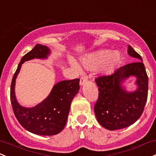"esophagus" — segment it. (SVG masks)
Masks as SVG:
<instances>
[{
	"label": "esophagus",
	"instance_id": "esophagus-1",
	"mask_svg": "<svg viewBox=\"0 0 156 156\" xmlns=\"http://www.w3.org/2000/svg\"><path fill=\"white\" fill-rule=\"evenodd\" d=\"M87 81V78L86 76H82L81 78V81H80V85L82 86V85L84 84Z\"/></svg>",
	"mask_w": 156,
	"mask_h": 156
}]
</instances>
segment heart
I'll list each match as a JSON object with an SVG mask.
<instances>
[{
  "label": "heart",
  "instance_id": "heart-1",
  "mask_svg": "<svg viewBox=\"0 0 156 156\" xmlns=\"http://www.w3.org/2000/svg\"><path fill=\"white\" fill-rule=\"evenodd\" d=\"M121 61V55L118 52L102 49L82 59V65L87 69H96L100 66L103 73H110Z\"/></svg>",
  "mask_w": 156,
  "mask_h": 156
}]
</instances>
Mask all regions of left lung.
I'll use <instances>...</instances> for the list:
<instances>
[{"mask_svg": "<svg viewBox=\"0 0 156 156\" xmlns=\"http://www.w3.org/2000/svg\"><path fill=\"white\" fill-rule=\"evenodd\" d=\"M127 52L141 61L121 66L112 74L95 80L99 92L94 111L99 124L109 130L123 129L134 124L141 117L147 100L148 76L141 55L130 45ZM130 76L136 77L137 89L127 92L122 83Z\"/></svg>", "mask_w": 156, "mask_h": 156, "instance_id": "1", "label": "left lung"}]
</instances>
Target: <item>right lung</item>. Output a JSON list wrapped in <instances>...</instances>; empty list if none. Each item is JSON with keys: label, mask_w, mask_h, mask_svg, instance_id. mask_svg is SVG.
<instances>
[{"label": "right lung", "mask_w": 156, "mask_h": 156, "mask_svg": "<svg viewBox=\"0 0 156 156\" xmlns=\"http://www.w3.org/2000/svg\"><path fill=\"white\" fill-rule=\"evenodd\" d=\"M50 49L41 44L35 47L20 60L13 75L10 90V99L13 112L18 122L30 133L40 136H54L63 130L66 125L70 105L80 89L79 78L62 81L54 85L52 91L42 102L31 108L20 106L15 93L16 78L21 65L34 58H47Z\"/></svg>", "instance_id": "right-lung-1"}]
</instances>
